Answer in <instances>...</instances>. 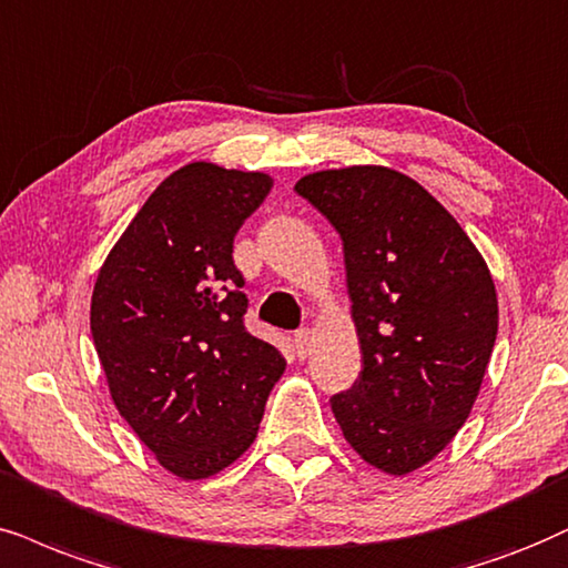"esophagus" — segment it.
Segmentation results:
<instances>
[{"instance_id":"obj_1","label":"esophagus","mask_w":568,"mask_h":568,"mask_svg":"<svg viewBox=\"0 0 568 568\" xmlns=\"http://www.w3.org/2000/svg\"><path fill=\"white\" fill-rule=\"evenodd\" d=\"M293 346H296L298 356H306L308 346H312V333H308V329H298V333L293 335Z\"/></svg>"}]
</instances>
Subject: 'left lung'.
<instances>
[{
    "instance_id": "obj_1",
    "label": "left lung",
    "mask_w": 568,
    "mask_h": 568,
    "mask_svg": "<svg viewBox=\"0 0 568 568\" xmlns=\"http://www.w3.org/2000/svg\"><path fill=\"white\" fill-rule=\"evenodd\" d=\"M296 191L341 233L354 387L329 398L351 448L404 477L454 440L498 335V293L464 227L433 193L383 164L308 172Z\"/></svg>"
}]
</instances>
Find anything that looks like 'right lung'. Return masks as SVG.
<instances>
[{
  "label": "right lung",
  "mask_w": 568,
  "mask_h": 568,
  "mask_svg": "<svg viewBox=\"0 0 568 568\" xmlns=\"http://www.w3.org/2000/svg\"><path fill=\"white\" fill-rule=\"evenodd\" d=\"M267 172L191 162L156 185L99 270L91 335L112 404L178 479H206L260 433L285 358L243 327L233 239Z\"/></svg>",
  "instance_id": "right-lung-1"
}]
</instances>
